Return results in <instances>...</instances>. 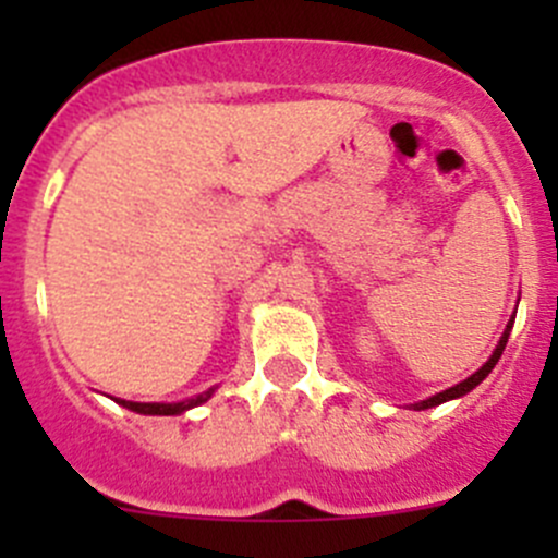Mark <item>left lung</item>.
<instances>
[{
	"label": "left lung",
	"mask_w": 558,
	"mask_h": 558,
	"mask_svg": "<svg viewBox=\"0 0 558 558\" xmlns=\"http://www.w3.org/2000/svg\"><path fill=\"white\" fill-rule=\"evenodd\" d=\"M510 329H513V318H510V324H508V329H505V335H502V340H499V345H497V351L492 353V359H488L486 364H483L481 369H477L475 375H470V378L466 380H461V384H456L453 388H446V391H440V393H435V397H429V399H424V402H418L415 404V408L418 410H426V408H435V404H442V402H448V399H456V397H464L466 391H472V388H475L477 384H481L483 378H486L488 373H492L494 369V364L499 362V356H502V351H505V345H508V337H510Z\"/></svg>",
	"instance_id": "left-lung-1"
}]
</instances>
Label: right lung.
<instances>
[{"label": "right lung", "mask_w": 558, "mask_h": 558, "mask_svg": "<svg viewBox=\"0 0 558 558\" xmlns=\"http://www.w3.org/2000/svg\"><path fill=\"white\" fill-rule=\"evenodd\" d=\"M210 393H213V388H210V391L199 393V397L185 399V402H174V404H161V402H126V399H116V402L123 404V408L134 410V413H145V415H178V413H183V410L196 408V404H202L207 397H210Z\"/></svg>", "instance_id": "add662e5"}]
</instances>
